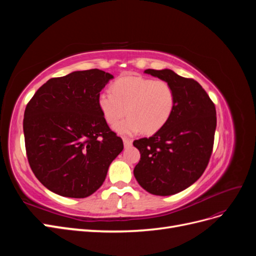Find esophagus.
Listing matches in <instances>:
<instances>
[{
	"mask_svg": "<svg viewBox=\"0 0 256 256\" xmlns=\"http://www.w3.org/2000/svg\"><path fill=\"white\" fill-rule=\"evenodd\" d=\"M131 144H132V141L130 140V138H124V146L126 147H130L131 146Z\"/></svg>",
	"mask_w": 256,
	"mask_h": 256,
	"instance_id": "34e87169",
	"label": "esophagus"
}]
</instances>
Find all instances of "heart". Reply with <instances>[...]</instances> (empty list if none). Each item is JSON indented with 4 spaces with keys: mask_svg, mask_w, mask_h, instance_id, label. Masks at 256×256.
I'll return each instance as SVG.
<instances>
[{
    "mask_svg": "<svg viewBox=\"0 0 256 256\" xmlns=\"http://www.w3.org/2000/svg\"><path fill=\"white\" fill-rule=\"evenodd\" d=\"M100 112L109 125L120 134H156L171 118L176 94L171 83L140 76H120L111 85V92H102L97 98Z\"/></svg>",
    "mask_w": 256,
    "mask_h": 256,
    "instance_id": "1",
    "label": "heart"
}]
</instances>
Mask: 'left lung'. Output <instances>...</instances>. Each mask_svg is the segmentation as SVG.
<instances>
[{"label": "left lung", "mask_w": 256, "mask_h": 256, "mask_svg": "<svg viewBox=\"0 0 256 256\" xmlns=\"http://www.w3.org/2000/svg\"><path fill=\"white\" fill-rule=\"evenodd\" d=\"M145 72L172 84L176 104L171 118L159 131L134 142L141 154L134 174L147 192L172 196L194 184L208 166L216 126V106L196 80L171 69H146Z\"/></svg>", "instance_id": "1"}]
</instances>
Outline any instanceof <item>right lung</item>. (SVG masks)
I'll list each match as a JSON object with an SVG mask.
<instances>
[{
	"instance_id": "right-lung-1",
	"label": "right lung",
	"mask_w": 256,
	"mask_h": 256,
	"mask_svg": "<svg viewBox=\"0 0 256 256\" xmlns=\"http://www.w3.org/2000/svg\"><path fill=\"white\" fill-rule=\"evenodd\" d=\"M112 78L99 69L52 78L26 104L23 132L28 164L37 180L56 194H92L124 148L97 102Z\"/></svg>"
}]
</instances>
